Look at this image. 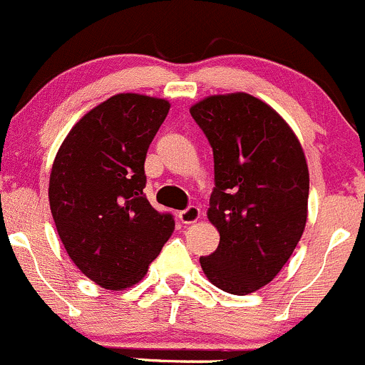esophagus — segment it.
I'll return each mask as SVG.
<instances>
[{
  "label": "esophagus",
  "mask_w": 365,
  "mask_h": 365,
  "mask_svg": "<svg viewBox=\"0 0 365 365\" xmlns=\"http://www.w3.org/2000/svg\"><path fill=\"white\" fill-rule=\"evenodd\" d=\"M179 220H181L182 223H186V225L198 222V220H200V209H198L197 205H187L184 211L179 212Z\"/></svg>",
  "instance_id": "obj_1"
}]
</instances>
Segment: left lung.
<instances>
[{"label": "left lung", "instance_id": "obj_1", "mask_svg": "<svg viewBox=\"0 0 365 365\" xmlns=\"http://www.w3.org/2000/svg\"><path fill=\"white\" fill-rule=\"evenodd\" d=\"M190 113L215 158L207 218L220 245L200 266L216 287L243 297L275 279L304 234V149L286 120L250 93L207 97Z\"/></svg>", "mask_w": 365, "mask_h": 365}]
</instances>
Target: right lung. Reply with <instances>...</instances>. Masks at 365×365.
Returning a JSON list of instances; mask_svg holds the SVG:
<instances>
[{
  "mask_svg": "<svg viewBox=\"0 0 365 365\" xmlns=\"http://www.w3.org/2000/svg\"><path fill=\"white\" fill-rule=\"evenodd\" d=\"M170 104L117 93L90 110L61 143L49 205L68 257L104 289L143 279L174 232V216L147 200L145 156Z\"/></svg>",
  "mask_w": 365,
  "mask_h": 365,
  "instance_id": "1",
  "label": "right lung"
}]
</instances>
